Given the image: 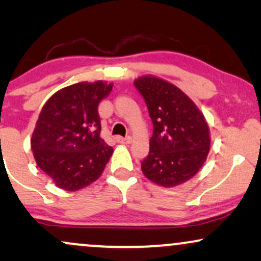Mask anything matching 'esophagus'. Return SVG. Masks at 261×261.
Here are the masks:
<instances>
[{"instance_id":"esophagus-1","label":"esophagus","mask_w":261,"mask_h":261,"mask_svg":"<svg viewBox=\"0 0 261 261\" xmlns=\"http://www.w3.org/2000/svg\"><path fill=\"white\" fill-rule=\"evenodd\" d=\"M115 139H116L117 142H120V144H126V145H128V144H130V142H132V138H130V137H126V138H123V137H116Z\"/></svg>"}]
</instances>
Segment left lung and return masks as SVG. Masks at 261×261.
<instances>
[{"label": "left lung", "instance_id": "left-lung-1", "mask_svg": "<svg viewBox=\"0 0 261 261\" xmlns=\"http://www.w3.org/2000/svg\"><path fill=\"white\" fill-rule=\"evenodd\" d=\"M153 123L148 155L141 170L149 180L171 188L198 172L209 153L204 116L180 89L155 77L134 82Z\"/></svg>", "mask_w": 261, "mask_h": 261}]
</instances>
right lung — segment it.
Here are the masks:
<instances>
[{"label": "right lung", "instance_id": "right-lung-1", "mask_svg": "<svg viewBox=\"0 0 261 261\" xmlns=\"http://www.w3.org/2000/svg\"><path fill=\"white\" fill-rule=\"evenodd\" d=\"M112 89L103 82L77 83L56 92L42 108L32 151L57 187L80 190L105 170L113 148L101 138L98 105Z\"/></svg>", "mask_w": 261, "mask_h": 261}]
</instances>
